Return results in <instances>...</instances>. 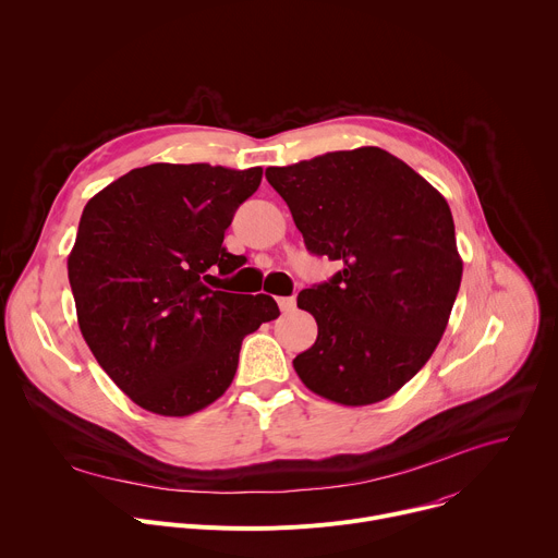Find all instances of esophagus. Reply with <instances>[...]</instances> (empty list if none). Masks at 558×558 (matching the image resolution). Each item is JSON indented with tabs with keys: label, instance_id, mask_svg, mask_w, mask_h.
Listing matches in <instances>:
<instances>
[{
	"label": "esophagus",
	"instance_id": "esophagus-1",
	"mask_svg": "<svg viewBox=\"0 0 558 558\" xmlns=\"http://www.w3.org/2000/svg\"><path fill=\"white\" fill-rule=\"evenodd\" d=\"M278 306L282 313H293L295 311V298H278Z\"/></svg>",
	"mask_w": 558,
	"mask_h": 558
}]
</instances>
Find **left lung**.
I'll return each mask as SVG.
<instances>
[{
  "mask_svg": "<svg viewBox=\"0 0 558 558\" xmlns=\"http://www.w3.org/2000/svg\"><path fill=\"white\" fill-rule=\"evenodd\" d=\"M311 254L342 269L298 306L317 323L293 360L302 384L342 407L395 395L430 360L461 284L446 198L379 147L329 151L269 168Z\"/></svg>",
  "mask_w": 558,
  "mask_h": 558,
  "instance_id": "1",
  "label": "left lung"
}]
</instances>
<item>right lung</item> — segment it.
I'll return each mask as SVG.
<instances>
[{
    "label": "right lung",
    "mask_w": 558,
    "mask_h": 558,
    "mask_svg": "<svg viewBox=\"0 0 558 558\" xmlns=\"http://www.w3.org/2000/svg\"><path fill=\"white\" fill-rule=\"evenodd\" d=\"M263 170L154 163L84 207L68 256L76 320L112 381L141 409L187 417L229 388L245 336L280 315L271 295L211 284L241 265L222 247Z\"/></svg>",
    "instance_id": "obj_1"
}]
</instances>
